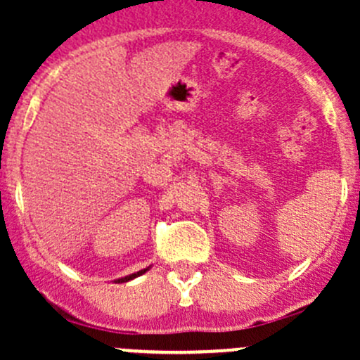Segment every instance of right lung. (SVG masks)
I'll return each mask as SVG.
<instances>
[{"instance_id": "right-lung-1", "label": "right lung", "mask_w": 360, "mask_h": 360, "mask_svg": "<svg viewBox=\"0 0 360 360\" xmlns=\"http://www.w3.org/2000/svg\"><path fill=\"white\" fill-rule=\"evenodd\" d=\"M150 268H151V266L144 268V270H139V271H136V274H130V275H127V277L116 278V281H115V284H123V282H129V281H132V278H136V277H141V275H144V274H146V271L150 270Z\"/></svg>"}]
</instances>
